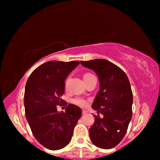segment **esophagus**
<instances>
[{"mask_svg": "<svg viewBox=\"0 0 160 160\" xmlns=\"http://www.w3.org/2000/svg\"><path fill=\"white\" fill-rule=\"evenodd\" d=\"M87 112H88V111H87V110H82V115H86V114H87Z\"/></svg>", "mask_w": 160, "mask_h": 160, "instance_id": "obj_1", "label": "esophagus"}]
</instances>
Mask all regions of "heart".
<instances>
[{
    "mask_svg": "<svg viewBox=\"0 0 160 160\" xmlns=\"http://www.w3.org/2000/svg\"><path fill=\"white\" fill-rule=\"evenodd\" d=\"M92 74L90 73H86L84 74L83 78H86L87 77L91 75ZM72 102L74 104H75L76 105L80 106V107H86V106L88 105V100L83 99V98H80V97H77L74 98V99H72Z\"/></svg>",
    "mask_w": 160,
    "mask_h": 160,
    "instance_id": "obj_1",
    "label": "heart"
}]
</instances>
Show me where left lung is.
Wrapping results in <instances>:
<instances>
[{"label": "left lung", "mask_w": 160, "mask_h": 160, "mask_svg": "<svg viewBox=\"0 0 160 160\" xmlns=\"http://www.w3.org/2000/svg\"><path fill=\"white\" fill-rule=\"evenodd\" d=\"M83 67L97 73L99 91L92 108L97 113L89 129V136L96 146L110 149L121 141L132 116L133 96L126 73L118 66L105 59L80 61Z\"/></svg>", "instance_id": "obj_1"}]
</instances>
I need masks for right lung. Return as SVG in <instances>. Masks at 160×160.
I'll list each match as a JSON object with an SVG mask.
<instances>
[{
	"mask_svg": "<svg viewBox=\"0 0 160 160\" xmlns=\"http://www.w3.org/2000/svg\"><path fill=\"white\" fill-rule=\"evenodd\" d=\"M79 63L48 61L32 72L25 85L27 121L37 141L50 150L61 149L69 143L74 127L81 117V109L73 104L67 105L64 113L58 112L56 107L67 105L61 98L64 93V81Z\"/></svg>",
	"mask_w": 160,
	"mask_h": 160,
	"instance_id": "obj_1",
	"label": "right lung"
}]
</instances>
